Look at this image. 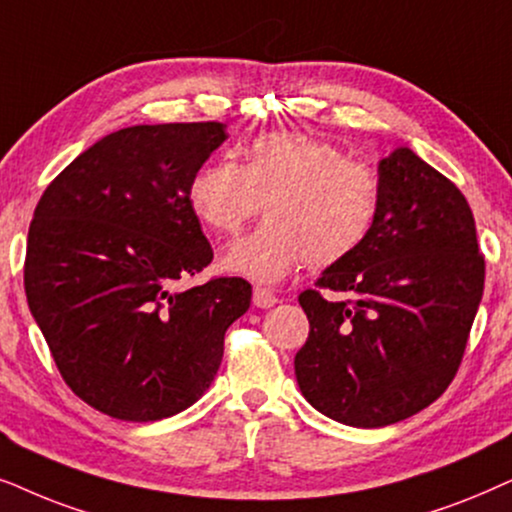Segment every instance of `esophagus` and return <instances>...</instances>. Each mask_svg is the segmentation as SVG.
<instances>
[{"mask_svg": "<svg viewBox=\"0 0 512 512\" xmlns=\"http://www.w3.org/2000/svg\"><path fill=\"white\" fill-rule=\"evenodd\" d=\"M252 304H255L257 309H271V306L278 304V297L267 288H255L252 290Z\"/></svg>", "mask_w": 512, "mask_h": 512, "instance_id": "obj_1", "label": "esophagus"}]
</instances>
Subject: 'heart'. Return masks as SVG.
Returning a JSON list of instances; mask_svg holds the SVG:
<instances>
[{"mask_svg": "<svg viewBox=\"0 0 512 512\" xmlns=\"http://www.w3.org/2000/svg\"><path fill=\"white\" fill-rule=\"evenodd\" d=\"M379 177L330 142L304 133H267L231 156L203 163L189 180L192 213L220 236H236L260 213L267 222L231 245L222 267L255 283H276L304 260L332 267L370 236Z\"/></svg>", "mask_w": 512, "mask_h": 512, "instance_id": "b5f03b06", "label": "heart"}]
</instances>
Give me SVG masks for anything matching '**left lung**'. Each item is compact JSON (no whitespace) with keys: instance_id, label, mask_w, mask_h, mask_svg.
Here are the masks:
<instances>
[{"instance_id":"8db88e82","label":"left lung","mask_w":512,"mask_h":512,"mask_svg":"<svg viewBox=\"0 0 512 512\" xmlns=\"http://www.w3.org/2000/svg\"><path fill=\"white\" fill-rule=\"evenodd\" d=\"M379 185L365 243L299 295L311 325L295 356L299 391L356 428L403 421L445 393L485 288L473 213L454 182L398 147L379 161Z\"/></svg>"}]
</instances>
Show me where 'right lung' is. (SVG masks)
<instances>
[{
    "label": "right lung",
    "mask_w": 512,
    "mask_h": 512,
    "mask_svg": "<svg viewBox=\"0 0 512 512\" xmlns=\"http://www.w3.org/2000/svg\"><path fill=\"white\" fill-rule=\"evenodd\" d=\"M224 128L109 133L34 208L27 304L65 384L114 419L156 421L194 405L220 370L224 332L250 306L243 278L177 290L213 262L187 187Z\"/></svg>",
    "instance_id": "1"
}]
</instances>
